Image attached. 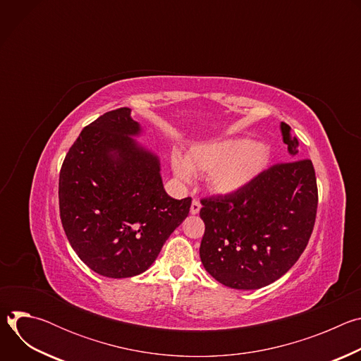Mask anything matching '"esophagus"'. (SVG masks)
I'll return each mask as SVG.
<instances>
[{
    "instance_id": "34e87169",
    "label": "esophagus",
    "mask_w": 361,
    "mask_h": 361,
    "mask_svg": "<svg viewBox=\"0 0 361 361\" xmlns=\"http://www.w3.org/2000/svg\"><path fill=\"white\" fill-rule=\"evenodd\" d=\"M200 209H201V204H200V201H198V200H192V202H191V207H190V213H191V214H198Z\"/></svg>"
}]
</instances>
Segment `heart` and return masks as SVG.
<instances>
[{
  "label": "heart",
  "instance_id": "heart-1",
  "mask_svg": "<svg viewBox=\"0 0 361 361\" xmlns=\"http://www.w3.org/2000/svg\"><path fill=\"white\" fill-rule=\"evenodd\" d=\"M270 152L262 142L233 137L201 142L184 157L180 151L171 156L176 177L190 181L194 173H209V187L219 194H233L250 184L269 164Z\"/></svg>",
  "mask_w": 361,
  "mask_h": 361
}]
</instances>
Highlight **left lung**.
<instances>
[{
    "mask_svg": "<svg viewBox=\"0 0 361 361\" xmlns=\"http://www.w3.org/2000/svg\"><path fill=\"white\" fill-rule=\"evenodd\" d=\"M281 133L297 159L298 141L290 126L281 123ZM201 204L204 269L227 287L262 288L284 276L310 240L319 204L316 171L308 159L279 163L240 191Z\"/></svg>",
    "mask_w": 361,
    "mask_h": 361,
    "instance_id": "1",
    "label": "left lung"
}]
</instances>
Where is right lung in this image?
Wrapping results in <instances>:
<instances>
[{
    "mask_svg": "<svg viewBox=\"0 0 361 361\" xmlns=\"http://www.w3.org/2000/svg\"><path fill=\"white\" fill-rule=\"evenodd\" d=\"M117 109L88 124L60 171V217L77 255L92 271L127 279L144 273L190 213L171 198L156 154L140 147V124Z\"/></svg>",
    "mask_w": 361,
    "mask_h": 361,
    "instance_id": "obj_1",
    "label": "right lung"
}]
</instances>
